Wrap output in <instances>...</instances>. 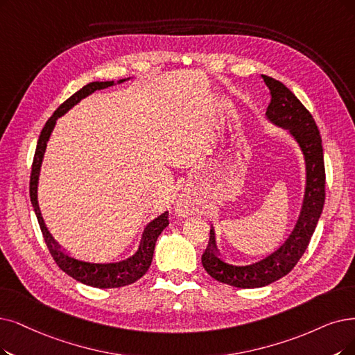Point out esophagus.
Listing matches in <instances>:
<instances>
[{
    "mask_svg": "<svg viewBox=\"0 0 355 355\" xmlns=\"http://www.w3.org/2000/svg\"><path fill=\"white\" fill-rule=\"evenodd\" d=\"M176 208H178V212H179L180 216L189 214V211H191V205H189L187 198H180V200L178 201V207Z\"/></svg>",
    "mask_w": 355,
    "mask_h": 355,
    "instance_id": "1",
    "label": "esophagus"
}]
</instances>
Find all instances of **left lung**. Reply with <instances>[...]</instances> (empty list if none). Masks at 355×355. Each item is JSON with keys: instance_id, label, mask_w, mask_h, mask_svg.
<instances>
[{"instance_id": "1", "label": "left lung", "mask_w": 355, "mask_h": 355, "mask_svg": "<svg viewBox=\"0 0 355 355\" xmlns=\"http://www.w3.org/2000/svg\"><path fill=\"white\" fill-rule=\"evenodd\" d=\"M262 78L271 92L266 118L288 130L304 154L306 192L300 217L286 243L257 263L234 266L221 261L217 254L214 230H209V242L201 258L202 266L214 279L239 288L265 287L287 275L306 252L324 204L326 176L318 125L311 113L284 84L268 76Z\"/></svg>"}]
</instances>
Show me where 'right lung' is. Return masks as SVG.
Listing matches in <instances>:
<instances>
[{"instance_id": "obj_1", "label": "right lung", "mask_w": 355, "mask_h": 355, "mask_svg": "<svg viewBox=\"0 0 355 355\" xmlns=\"http://www.w3.org/2000/svg\"><path fill=\"white\" fill-rule=\"evenodd\" d=\"M125 80H119L122 83ZM113 86V81H93L89 83L87 86H84L80 89L77 93H74L69 98L53 112V115L48 119L45 123L44 130H42L39 139H37V146L35 151V157H33V164H32V173H31V201L35 208L36 217L40 225L42 234H44L45 243L49 249V253L52 254L53 261L56 262L65 274L69 277H73L74 279L83 282L86 286H92L96 288H118V287H125L128 284H132L137 279L143 277L151 265L153 261V253L155 248V242H157V237L160 233L168 225V211L163 212L162 216L157 218H154L148 225L146 227V230L143 233V239H141L139 248L135 254H132L131 258L115 262V263H90V262H84L78 261L76 258H71L69 254L64 253L60 246L55 243V240L49 234L46 225L44 223V218L40 216V209L37 205V179H39V172H40V164L42 159H44L46 143L51 137V132L55 126L56 119L62 116L67 110H69L74 105H77L81 98L87 97L89 94L94 93L96 90H102L106 87Z\"/></svg>"}]
</instances>
